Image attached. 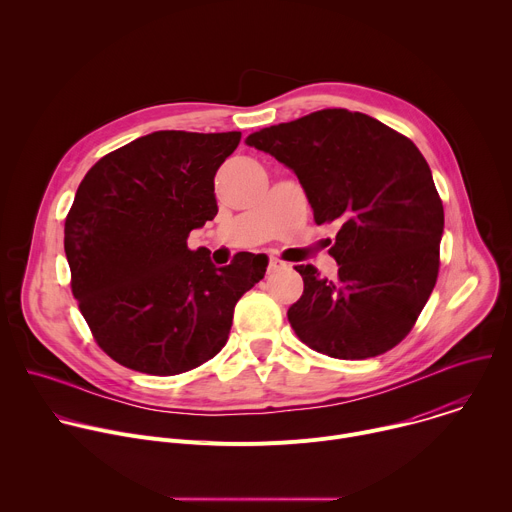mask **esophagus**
<instances>
[{"label": "esophagus", "instance_id": "34e87169", "mask_svg": "<svg viewBox=\"0 0 512 512\" xmlns=\"http://www.w3.org/2000/svg\"><path fill=\"white\" fill-rule=\"evenodd\" d=\"M285 267H287L285 261H281V259H277V257H271L269 263H267V273H275V271L285 269Z\"/></svg>", "mask_w": 512, "mask_h": 512}]
</instances>
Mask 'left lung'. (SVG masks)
I'll use <instances>...</instances> for the list:
<instances>
[{
    "mask_svg": "<svg viewBox=\"0 0 512 512\" xmlns=\"http://www.w3.org/2000/svg\"><path fill=\"white\" fill-rule=\"evenodd\" d=\"M247 145L294 170L316 225L340 229L330 247L338 277L296 265L302 298L287 320L310 348L360 360L397 346L429 300L444 206L415 143L348 109H322L255 131Z\"/></svg>",
    "mask_w": 512,
    "mask_h": 512,
    "instance_id": "1",
    "label": "left lung"
}]
</instances>
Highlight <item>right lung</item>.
Listing matches in <instances>:
<instances>
[{"label":"right lung","mask_w":512,"mask_h":512,"mask_svg":"<svg viewBox=\"0 0 512 512\" xmlns=\"http://www.w3.org/2000/svg\"><path fill=\"white\" fill-rule=\"evenodd\" d=\"M241 131H154L101 158L64 223L72 296L97 344L127 369L170 377L227 344L233 312L267 259L216 267L188 235L218 212L214 174Z\"/></svg>","instance_id":"add662e5"}]
</instances>
